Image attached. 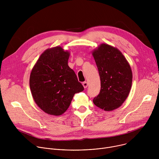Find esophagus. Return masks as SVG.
<instances>
[{
    "label": "esophagus",
    "instance_id": "obj_1",
    "mask_svg": "<svg viewBox=\"0 0 159 159\" xmlns=\"http://www.w3.org/2000/svg\"><path fill=\"white\" fill-rule=\"evenodd\" d=\"M82 85H83L85 89V88H87V86H88V83H87L86 81H85V82H84L82 83Z\"/></svg>",
    "mask_w": 159,
    "mask_h": 159
}]
</instances>
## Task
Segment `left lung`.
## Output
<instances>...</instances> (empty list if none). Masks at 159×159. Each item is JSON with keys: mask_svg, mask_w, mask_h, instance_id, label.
I'll return each instance as SVG.
<instances>
[{"mask_svg": "<svg viewBox=\"0 0 159 159\" xmlns=\"http://www.w3.org/2000/svg\"><path fill=\"white\" fill-rule=\"evenodd\" d=\"M98 66L101 90L94 104L104 111L120 107L129 95L132 84L129 64L116 48L102 43L93 52Z\"/></svg>", "mask_w": 159, "mask_h": 159, "instance_id": "8db88e82", "label": "left lung"}]
</instances>
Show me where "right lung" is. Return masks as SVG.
Returning a JSON list of instances; mask_svg holds the SVG:
<instances>
[{"mask_svg":"<svg viewBox=\"0 0 159 159\" xmlns=\"http://www.w3.org/2000/svg\"><path fill=\"white\" fill-rule=\"evenodd\" d=\"M70 53L61 47L45 50L34 65L30 78L36 104L50 115L60 116L69 108L75 93L84 87L68 65Z\"/></svg>","mask_w":159,"mask_h":159,"instance_id":"obj_1","label":"right lung"}]
</instances>
